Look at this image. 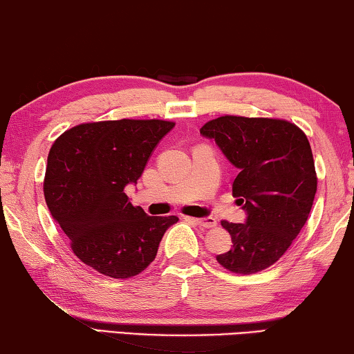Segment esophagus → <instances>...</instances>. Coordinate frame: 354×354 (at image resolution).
Listing matches in <instances>:
<instances>
[{
	"label": "esophagus",
	"mask_w": 354,
	"mask_h": 354,
	"mask_svg": "<svg viewBox=\"0 0 354 354\" xmlns=\"http://www.w3.org/2000/svg\"><path fill=\"white\" fill-rule=\"evenodd\" d=\"M191 221L193 223H196L199 225V227H204V229H212V227H215L216 225V219L215 218H189Z\"/></svg>",
	"instance_id": "34e87169"
}]
</instances>
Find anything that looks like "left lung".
<instances>
[{
  "label": "left lung",
  "mask_w": 354,
  "mask_h": 354,
  "mask_svg": "<svg viewBox=\"0 0 354 354\" xmlns=\"http://www.w3.org/2000/svg\"><path fill=\"white\" fill-rule=\"evenodd\" d=\"M201 135L239 169L232 193L246 212L245 223H221L234 245L216 260L239 274L268 268L297 239L314 204L317 174L308 136L287 120L241 115L213 119Z\"/></svg>",
  "instance_id": "obj_1"
}]
</instances>
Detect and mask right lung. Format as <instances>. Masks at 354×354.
I'll use <instances>...</instances> for the list:
<instances>
[{"label": "right lung", "mask_w": 354, "mask_h": 354, "mask_svg": "<svg viewBox=\"0 0 354 354\" xmlns=\"http://www.w3.org/2000/svg\"><path fill=\"white\" fill-rule=\"evenodd\" d=\"M167 120H105L67 130L50 149L44 194L51 216L81 262L127 279L153 262L177 216H149L124 193L136 185L158 142L174 129Z\"/></svg>", "instance_id": "1"}]
</instances>
